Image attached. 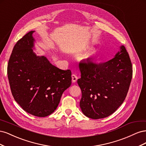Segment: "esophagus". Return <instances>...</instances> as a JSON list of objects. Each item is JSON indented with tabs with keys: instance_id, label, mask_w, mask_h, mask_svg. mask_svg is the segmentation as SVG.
I'll return each instance as SVG.
<instances>
[{
	"instance_id": "34e87169",
	"label": "esophagus",
	"mask_w": 146,
	"mask_h": 146,
	"mask_svg": "<svg viewBox=\"0 0 146 146\" xmlns=\"http://www.w3.org/2000/svg\"><path fill=\"white\" fill-rule=\"evenodd\" d=\"M71 77H72V82L73 83L76 82V81L77 80V79H78V77H77V76H76L75 74H72Z\"/></svg>"
}]
</instances>
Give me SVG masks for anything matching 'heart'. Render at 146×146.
<instances>
[{"mask_svg":"<svg viewBox=\"0 0 146 146\" xmlns=\"http://www.w3.org/2000/svg\"><path fill=\"white\" fill-rule=\"evenodd\" d=\"M95 54H96V51H95L94 50H91V51H90V52L88 54L87 58H90V59L92 58V57L94 56V55H95Z\"/></svg>","mask_w":146,"mask_h":146,"instance_id":"obj_1","label":"heart"}]
</instances>
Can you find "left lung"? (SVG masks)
Wrapping results in <instances>:
<instances>
[{
  "label": "left lung",
  "instance_id": "8db88e82",
  "mask_svg": "<svg viewBox=\"0 0 146 146\" xmlns=\"http://www.w3.org/2000/svg\"><path fill=\"white\" fill-rule=\"evenodd\" d=\"M81 78L77 83L82 90L80 107L88 117H107L124 101L132 78V64L125 47L107 62L91 60L79 63Z\"/></svg>",
  "mask_w": 146,
  "mask_h": 146
}]
</instances>
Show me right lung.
Wrapping results in <instances>:
<instances>
[{
  "label": "right lung",
  "mask_w": 146,
  "mask_h": 146,
  "mask_svg": "<svg viewBox=\"0 0 146 146\" xmlns=\"http://www.w3.org/2000/svg\"><path fill=\"white\" fill-rule=\"evenodd\" d=\"M30 31L17 42L10 56L7 74L12 95L24 111L46 117L56 109L63 92L71 85V71L38 56Z\"/></svg>",
  "instance_id": "add662e5"
}]
</instances>
